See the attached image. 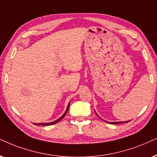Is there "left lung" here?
<instances>
[{
  "label": "left lung",
  "mask_w": 157,
  "mask_h": 157,
  "mask_svg": "<svg viewBox=\"0 0 157 157\" xmlns=\"http://www.w3.org/2000/svg\"><path fill=\"white\" fill-rule=\"evenodd\" d=\"M96 114H97V113L96 112ZM98 115V114H97ZM99 117V116H98ZM104 121H105V122H108V123H110V124H120V123H123V122H130V120H129V121H125V122H107V121H106V120H104Z\"/></svg>",
  "instance_id": "left-lung-1"
}]
</instances>
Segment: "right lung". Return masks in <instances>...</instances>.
Returning <instances> with one entry per match:
<instances>
[{
	"label": "right lung",
	"mask_w": 157,
	"mask_h": 157,
	"mask_svg": "<svg viewBox=\"0 0 157 157\" xmlns=\"http://www.w3.org/2000/svg\"><path fill=\"white\" fill-rule=\"evenodd\" d=\"M69 104H70V102L68 104V106H67V109H66V111H65V112L64 113V114L62 115V116L61 117H59L58 120H55V121H53V122H45V123H34V124H35V125H52V124H56V123H57V122H59V121H60L61 120H62L63 118L64 117H65V115H66V114L67 113V112H68V110H69Z\"/></svg>",
	"instance_id": "add662e5"
}]
</instances>
